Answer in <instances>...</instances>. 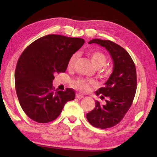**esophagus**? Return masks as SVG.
Returning a JSON list of instances; mask_svg holds the SVG:
<instances>
[{"mask_svg":"<svg viewBox=\"0 0 157 157\" xmlns=\"http://www.w3.org/2000/svg\"><path fill=\"white\" fill-rule=\"evenodd\" d=\"M76 98H78V99H82V98H84V95L81 94H76Z\"/></svg>","mask_w":157,"mask_h":157,"instance_id":"obj_1","label":"esophagus"}]
</instances>
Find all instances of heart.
I'll list each match as a JSON object with an SVG mask.
<instances>
[{"label": "heart", "mask_w": 157, "mask_h": 157, "mask_svg": "<svg viewBox=\"0 0 157 157\" xmlns=\"http://www.w3.org/2000/svg\"><path fill=\"white\" fill-rule=\"evenodd\" d=\"M89 55L91 58L93 64L96 68H102L107 62V57L106 56L104 52H101L100 50H92V51L89 52ZM77 58H78L77 54H73L71 57L68 63V67H72L75 64ZM108 73L109 70L107 68H105L102 70V73L104 75H107ZM74 85L77 89L81 90V91H87L90 89L92 85H94V82L91 79L79 78L74 82Z\"/></svg>", "instance_id": "1"}]
</instances>
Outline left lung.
I'll return each instance as SVG.
<instances>
[{
  "label": "left lung",
  "mask_w": 157,
  "mask_h": 157,
  "mask_svg": "<svg viewBox=\"0 0 157 157\" xmlns=\"http://www.w3.org/2000/svg\"><path fill=\"white\" fill-rule=\"evenodd\" d=\"M105 47L113 61V70L109 78L95 92L106 104L95 101V107L86 113L89 123L95 127L107 129L123 120L134 100L137 87L136 66L131 56L123 47L109 40L95 39L89 42Z\"/></svg>",
  "instance_id": "8db88e82"
}]
</instances>
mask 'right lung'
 <instances>
[{"mask_svg":"<svg viewBox=\"0 0 157 157\" xmlns=\"http://www.w3.org/2000/svg\"><path fill=\"white\" fill-rule=\"evenodd\" d=\"M84 44L81 38L48 34L36 39L18 58L14 79L21 108L39 123L56 119L64 105L75 99L73 89L54 90L55 73H64L71 57Z\"/></svg>","mask_w":157,"mask_h":157,"instance_id":"obj_1","label":"right lung"}]
</instances>
